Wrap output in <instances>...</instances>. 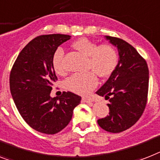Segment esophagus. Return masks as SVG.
Instances as JSON below:
<instances>
[{"mask_svg": "<svg viewBox=\"0 0 160 160\" xmlns=\"http://www.w3.org/2000/svg\"><path fill=\"white\" fill-rule=\"evenodd\" d=\"M93 102V99L91 98H82V102Z\"/></svg>", "mask_w": 160, "mask_h": 160, "instance_id": "obj_1", "label": "esophagus"}]
</instances>
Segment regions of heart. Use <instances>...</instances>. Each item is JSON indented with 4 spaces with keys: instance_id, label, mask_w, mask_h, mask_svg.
I'll return each instance as SVG.
<instances>
[{
    "instance_id": "obj_1",
    "label": "heart",
    "mask_w": 160,
    "mask_h": 160,
    "mask_svg": "<svg viewBox=\"0 0 160 160\" xmlns=\"http://www.w3.org/2000/svg\"><path fill=\"white\" fill-rule=\"evenodd\" d=\"M73 47L81 54L88 57V68L93 71L74 74L65 80L64 86L69 91L84 95L94 89L98 84L95 74L104 78L113 72L118 65V53L111 44L98 45L86 38L75 41ZM64 53V49L58 48L52 56L53 69L59 75L64 74L66 71L63 62Z\"/></svg>"
}]
</instances>
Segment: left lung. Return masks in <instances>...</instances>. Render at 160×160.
<instances>
[{
  "instance_id": "left-lung-1",
  "label": "left lung",
  "mask_w": 160,
  "mask_h": 160,
  "mask_svg": "<svg viewBox=\"0 0 160 160\" xmlns=\"http://www.w3.org/2000/svg\"><path fill=\"white\" fill-rule=\"evenodd\" d=\"M118 50L119 60L108 80L96 93L108 99L109 115L98 120L101 128L119 133L140 119L146 106L149 69L135 48L118 38L105 36Z\"/></svg>"
}]
</instances>
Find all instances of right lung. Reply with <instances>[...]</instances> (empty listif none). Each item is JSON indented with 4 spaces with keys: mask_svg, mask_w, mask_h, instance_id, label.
Here are the masks:
<instances>
[{
    "mask_svg": "<svg viewBox=\"0 0 160 160\" xmlns=\"http://www.w3.org/2000/svg\"><path fill=\"white\" fill-rule=\"evenodd\" d=\"M70 38V35L60 33L38 36L19 52L10 71V93L19 114L33 129L44 134H56L64 129L81 100L71 92L50 96L58 80L52 67L53 53Z\"/></svg>",
    "mask_w": 160,
    "mask_h": 160,
    "instance_id": "add662e5",
    "label": "right lung"
}]
</instances>
